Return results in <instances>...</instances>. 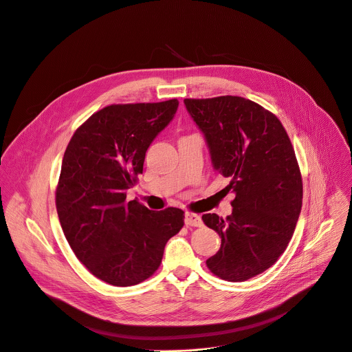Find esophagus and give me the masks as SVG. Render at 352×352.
I'll use <instances>...</instances> for the list:
<instances>
[{"instance_id":"1","label":"esophagus","mask_w":352,"mask_h":352,"mask_svg":"<svg viewBox=\"0 0 352 352\" xmlns=\"http://www.w3.org/2000/svg\"><path fill=\"white\" fill-rule=\"evenodd\" d=\"M184 223L187 226H201L203 221L200 218V215L197 214H192V212H186L184 215Z\"/></svg>"}]
</instances>
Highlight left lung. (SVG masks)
<instances>
[{"label":"left lung","mask_w":352,"mask_h":352,"mask_svg":"<svg viewBox=\"0 0 352 352\" xmlns=\"http://www.w3.org/2000/svg\"><path fill=\"white\" fill-rule=\"evenodd\" d=\"M184 104L235 192L230 215H203L221 238L207 267L225 281H246L276 264L294 235L303 196L294 146L278 117L253 100L226 95Z\"/></svg>","instance_id":"1"}]
</instances>
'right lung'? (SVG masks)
<instances>
[{
    "label": "right lung",
    "instance_id": "obj_1",
    "mask_svg": "<svg viewBox=\"0 0 352 352\" xmlns=\"http://www.w3.org/2000/svg\"><path fill=\"white\" fill-rule=\"evenodd\" d=\"M179 100L110 104L71 137L56 188L58 219L76 258L96 278L137 285L160 268L184 212L151 211L127 190L142 173L145 152L173 119Z\"/></svg>",
    "mask_w": 352,
    "mask_h": 352
}]
</instances>
